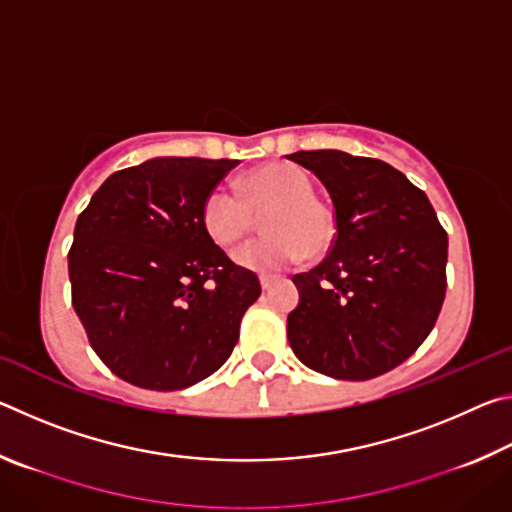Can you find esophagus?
Returning <instances> with one entry per match:
<instances>
[{
  "mask_svg": "<svg viewBox=\"0 0 512 512\" xmlns=\"http://www.w3.org/2000/svg\"><path fill=\"white\" fill-rule=\"evenodd\" d=\"M277 282V275H259V284H262V289L264 291H268V289H271L273 287V284Z\"/></svg>",
  "mask_w": 512,
  "mask_h": 512,
  "instance_id": "esophagus-1",
  "label": "esophagus"
}]
</instances>
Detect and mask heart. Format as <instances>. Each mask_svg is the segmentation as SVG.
Instances as JSON below:
<instances>
[{
    "label": "heart",
    "instance_id": "b5f03b06",
    "mask_svg": "<svg viewBox=\"0 0 512 512\" xmlns=\"http://www.w3.org/2000/svg\"><path fill=\"white\" fill-rule=\"evenodd\" d=\"M266 237L241 246L232 259L248 271L271 273L323 255L336 239L334 214L314 198V183L300 167L268 162L239 178V194L214 187L201 205V223L216 246L232 248L264 216Z\"/></svg>",
    "mask_w": 512,
    "mask_h": 512
}]
</instances>
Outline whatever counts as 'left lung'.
<instances>
[{"label":"left lung","instance_id":"obj_1","mask_svg":"<svg viewBox=\"0 0 512 512\" xmlns=\"http://www.w3.org/2000/svg\"><path fill=\"white\" fill-rule=\"evenodd\" d=\"M325 185L336 239L287 318L291 350L320 375L363 381L420 348L447 289V232L427 194L402 171L345 151L287 155Z\"/></svg>","mask_w":512,"mask_h":512}]
</instances>
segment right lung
<instances>
[{"label": "right lung", "instance_id": "1", "mask_svg": "<svg viewBox=\"0 0 512 512\" xmlns=\"http://www.w3.org/2000/svg\"><path fill=\"white\" fill-rule=\"evenodd\" d=\"M237 160L151 158L115 171L69 248L72 305L92 350L128 384L180 391L219 370L262 293L207 237L205 196Z\"/></svg>", "mask_w": 512, "mask_h": 512}]
</instances>
